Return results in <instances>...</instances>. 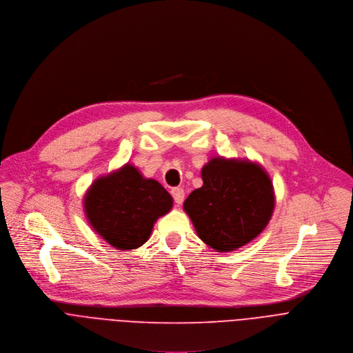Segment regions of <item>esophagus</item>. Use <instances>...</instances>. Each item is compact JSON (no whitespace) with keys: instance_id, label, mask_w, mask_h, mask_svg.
Returning a JSON list of instances; mask_svg holds the SVG:
<instances>
[{"instance_id":"esophagus-1","label":"esophagus","mask_w":353,"mask_h":353,"mask_svg":"<svg viewBox=\"0 0 353 353\" xmlns=\"http://www.w3.org/2000/svg\"><path fill=\"white\" fill-rule=\"evenodd\" d=\"M171 194H172V197H174V200H175L176 204H182V203H183L185 192H183L182 188H174V189L171 190Z\"/></svg>"}]
</instances>
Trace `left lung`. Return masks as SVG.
<instances>
[{"mask_svg": "<svg viewBox=\"0 0 353 353\" xmlns=\"http://www.w3.org/2000/svg\"><path fill=\"white\" fill-rule=\"evenodd\" d=\"M203 186L183 203L197 236L220 253L234 252L268 225L275 192L268 172L249 159H210L201 168Z\"/></svg>", "mask_w": 353, "mask_h": 353, "instance_id": "1", "label": "left lung"}]
</instances>
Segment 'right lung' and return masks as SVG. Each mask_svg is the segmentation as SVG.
<instances>
[{
    "label": "right lung",
    "mask_w": 353,
    "mask_h": 353,
    "mask_svg": "<svg viewBox=\"0 0 353 353\" xmlns=\"http://www.w3.org/2000/svg\"><path fill=\"white\" fill-rule=\"evenodd\" d=\"M172 204L160 182L145 178L130 163L96 178L83 196L89 225L118 250L146 243L156 221L170 213Z\"/></svg>",
    "instance_id": "1"
}]
</instances>
